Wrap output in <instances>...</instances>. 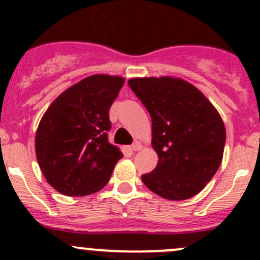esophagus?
Here are the masks:
<instances>
[{"instance_id": "obj_1", "label": "esophagus", "mask_w": 260, "mask_h": 260, "mask_svg": "<svg viewBox=\"0 0 260 260\" xmlns=\"http://www.w3.org/2000/svg\"><path fill=\"white\" fill-rule=\"evenodd\" d=\"M131 148H132V151H135V152L140 151V149H142V143H141L140 141H136V142L133 143Z\"/></svg>"}]
</instances>
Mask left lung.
Masks as SVG:
<instances>
[{
    "mask_svg": "<svg viewBox=\"0 0 260 260\" xmlns=\"http://www.w3.org/2000/svg\"><path fill=\"white\" fill-rule=\"evenodd\" d=\"M128 85L152 119L156 169L143 183L167 200H186L200 192L220 167L225 125L198 88L179 78H135Z\"/></svg>",
    "mask_w": 260,
    "mask_h": 260,
    "instance_id": "8db88e82",
    "label": "left lung"
}]
</instances>
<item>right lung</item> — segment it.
Masks as SVG:
<instances>
[{"label":"right lung","mask_w":260,"mask_h":260,"mask_svg":"<svg viewBox=\"0 0 260 260\" xmlns=\"http://www.w3.org/2000/svg\"><path fill=\"white\" fill-rule=\"evenodd\" d=\"M124 78L96 74L62 91L36 131L39 166L50 185L67 196H85L107 185L123 153L108 142L109 108Z\"/></svg>","instance_id":"right-lung-1"}]
</instances>
